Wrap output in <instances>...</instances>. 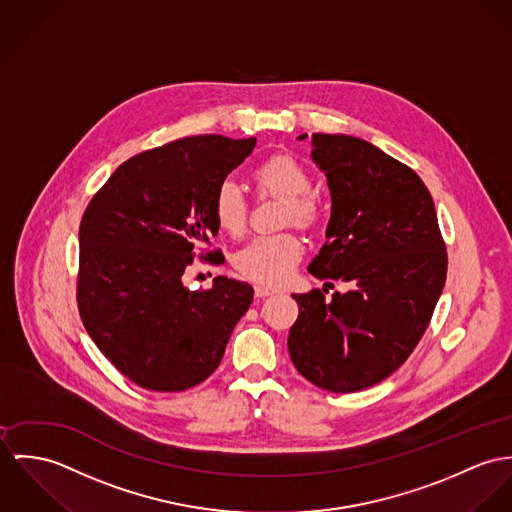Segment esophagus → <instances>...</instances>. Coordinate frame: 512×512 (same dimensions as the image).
<instances>
[{
	"label": "esophagus",
	"mask_w": 512,
	"mask_h": 512,
	"mask_svg": "<svg viewBox=\"0 0 512 512\" xmlns=\"http://www.w3.org/2000/svg\"><path fill=\"white\" fill-rule=\"evenodd\" d=\"M273 294H277V288L267 286V284H255V296L265 298V296H273Z\"/></svg>",
	"instance_id": "obj_1"
}]
</instances>
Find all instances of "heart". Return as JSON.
<instances>
[{
  "instance_id": "obj_1",
  "label": "heart",
  "mask_w": 512,
  "mask_h": 512,
  "mask_svg": "<svg viewBox=\"0 0 512 512\" xmlns=\"http://www.w3.org/2000/svg\"><path fill=\"white\" fill-rule=\"evenodd\" d=\"M253 182L259 196L283 200V224L300 229L316 228L322 220V204L312 192V174L290 155H273L255 171ZM214 220L222 231L239 237L249 216V202L243 188L226 178L218 184L212 198ZM304 245L290 233L259 235L249 241L233 259L237 273L253 283L281 284L290 277L302 259Z\"/></svg>"
}]
</instances>
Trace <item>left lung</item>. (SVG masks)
<instances>
[{
  "label": "left lung",
  "instance_id": "8db88e82",
  "mask_svg": "<svg viewBox=\"0 0 512 512\" xmlns=\"http://www.w3.org/2000/svg\"><path fill=\"white\" fill-rule=\"evenodd\" d=\"M312 161L326 172L332 216L308 271L351 290L292 294L300 312L288 353L316 387L355 393L393 375L424 336L448 253L434 200L410 167L369 141L328 133L312 135Z\"/></svg>",
  "mask_w": 512,
  "mask_h": 512
}]
</instances>
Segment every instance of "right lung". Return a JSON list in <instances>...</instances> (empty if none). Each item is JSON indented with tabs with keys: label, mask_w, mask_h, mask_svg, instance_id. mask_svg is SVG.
<instances>
[{
	"label": "right lung",
	"mask_w": 512,
	"mask_h": 512,
	"mask_svg": "<svg viewBox=\"0 0 512 512\" xmlns=\"http://www.w3.org/2000/svg\"><path fill=\"white\" fill-rule=\"evenodd\" d=\"M257 139L194 135L115 169L80 222L76 300L86 332L135 385L178 393L206 381L253 302L251 284L216 277L188 290L184 271L218 235L212 198ZM224 263L220 249L200 253Z\"/></svg>",
	"instance_id": "right-lung-1"
}]
</instances>
